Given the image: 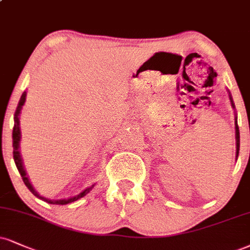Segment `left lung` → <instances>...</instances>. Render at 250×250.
I'll use <instances>...</instances> for the list:
<instances>
[{"label":"left lung","mask_w":250,"mask_h":250,"mask_svg":"<svg viewBox=\"0 0 250 250\" xmlns=\"http://www.w3.org/2000/svg\"><path fill=\"white\" fill-rule=\"evenodd\" d=\"M229 99L231 101V106L234 108V102L231 100V96L229 95ZM235 138H236V158L239 156V151H240V131H239V125H237V117L235 120Z\"/></svg>","instance_id":"1"}]
</instances>
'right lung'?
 Returning <instances> with one entry per match:
<instances>
[{
	"instance_id": "add662e5",
	"label": "right lung",
	"mask_w": 250,
	"mask_h": 250,
	"mask_svg": "<svg viewBox=\"0 0 250 250\" xmlns=\"http://www.w3.org/2000/svg\"><path fill=\"white\" fill-rule=\"evenodd\" d=\"M25 98H26V92H24L22 96H21V100L19 102V106L16 108V112H15V116H14V120H15V125H14V130H13V146H14V161H15V164H16L17 169H19V172L21 173V176H22V179L24 182V184L26 185V188H29L30 191L34 193L36 197L39 198V199L46 201V203L49 204H53V205H66V204H70V203H73V201H76L78 199H80V198H83V195H86L88 193L89 191L92 190L93 186L92 185L91 188H87L85 191H83L81 193H79L76 197L73 198H68V199H58V200H51V199H46V198L42 197V195H39L37 192L35 191L34 186L30 184L29 182V178L26 177V172L25 170H24V167H23V162H22V157H21V154H20V141H21V130H20V114H21V110H22V107L24 106V102H25Z\"/></svg>"
}]
</instances>
